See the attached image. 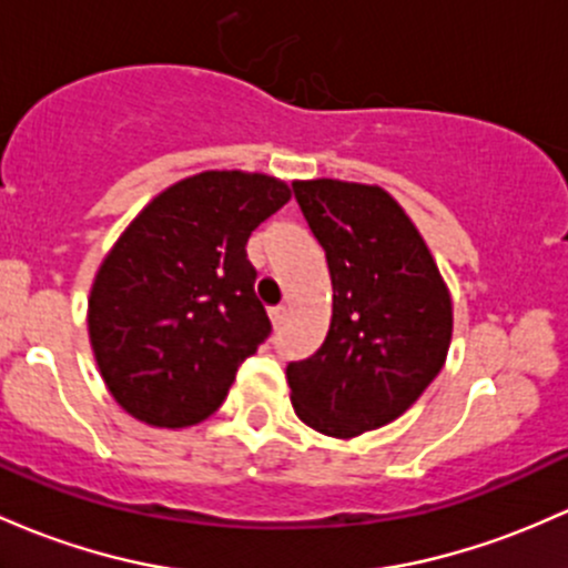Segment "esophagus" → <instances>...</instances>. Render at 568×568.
Returning a JSON list of instances; mask_svg holds the SVG:
<instances>
[{
	"label": "esophagus",
	"instance_id": "obj_1",
	"mask_svg": "<svg viewBox=\"0 0 568 568\" xmlns=\"http://www.w3.org/2000/svg\"><path fill=\"white\" fill-rule=\"evenodd\" d=\"M270 317H272V326L280 328L285 323V317H288V310H285L283 304H277V307L270 310Z\"/></svg>",
	"mask_w": 568,
	"mask_h": 568
}]
</instances>
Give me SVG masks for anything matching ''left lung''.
I'll use <instances>...</instances> for the list:
<instances>
[{"mask_svg":"<svg viewBox=\"0 0 568 568\" xmlns=\"http://www.w3.org/2000/svg\"><path fill=\"white\" fill-rule=\"evenodd\" d=\"M294 196L332 274V326L285 375L315 432L358 436L407 413L439 375L453 304L426 242L377 185L307 180Z\"/></svg>","mask_w":568,"mask_h":568,"instance_id":"obj_1","label":"left lung"}]
</instances>
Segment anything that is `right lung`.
<instances>
[{
    "instance_id": "right-lung-1",
    "label": "right lung",
    "mask_w": 568,
    "mask_h": 568,
    "mask_svg": "<svg viewBox=\"0 0 568 568\" xmlns=\"http://www.w3.org/2000/svg\"><path fill=\"white\" fill-rule=\"evenodd\" d=\"M291 199L266 174L202 172L155 196L115 242L89 302V332L115 402L161 428L215 413L272 334L247 240Z\"/></svg>"
}]
</instances>
